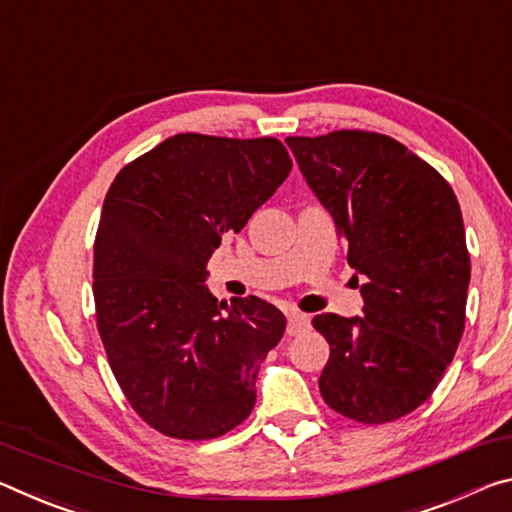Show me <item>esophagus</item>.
Segmentation results:
<instances>
[{
  "label": "esophagus",
  "mask_w": 512,
  "mask_h": 512,
  "mask_svg": "<svg viewBox=\"0 0 512 512\" xmlns=\"http://www.w3.org/2000/svg\"><path fill=\"white\" fill-rule=\"evenodd\" d=\"M311 329V320H308V315L304 313H290L288 315V335H297L301 331H308Z\"/></svg>",
  "instance_id": "1"
}]
</instances>
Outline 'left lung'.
Here are the masks:
<instances>
[{
    "label": "left lung",
    "instance_id": "1",
    "mask_svg": "<svg viewBox=\"0 0 512 512\" xmlns=\"http://www.w3.org/2000/svg\"><path fill=\"white\" fill-rule=\"evenodd\" d=\"M286 142L363 279V317L313 320L331 347L322 399L360 424L399 420L433 395L463 338L469 251L458 199L435 167L383 133Z\"/></svg>",
    "mask_w": 512,
    "mask_h": 512
}]
</instances>
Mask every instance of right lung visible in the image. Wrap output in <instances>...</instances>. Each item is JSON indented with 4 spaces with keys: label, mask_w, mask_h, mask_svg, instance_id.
Wrapping results in <instances>:
<instances>
[{
    "label": "right lung",
    "mask_w": 512,
    "mask_h": 512,
    "mask_svg": "<svg viewBox=\"0 0 512 512\" xmlns=\"http://www.w3.org/2000/svg\"><path fill=\"white\" fill-rule=\"evenodd\" d=\"M290 167L276 138L177 133L106 192L92 261L97 331L131 408L167 438H220L256 404V374L286 317L251 295L217 301L206 263Z\"/></svg>",
    "instance_id": "add662e5"
}]
</instances>
